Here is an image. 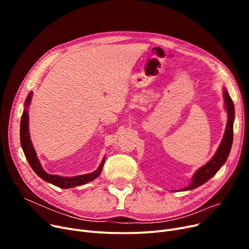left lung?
<instances>
[{"mask_svg":"<svg viewBox=\"0 0 249 249\" xmlns=\"http://www.w3.org/2000/svg\"><path fill=\"white\" fill-rule=\"evenodd\" d=\"M224 102H225V106L228 113V121H227V126H226L223 140H222L216 154L213 156V159L208 163H206L204 166H202L199 171L194 175L192 184L186 189H184L185 191L193 190L195 188H198L201 185L205 184L207 180L210 179L219 171L220 167L225 163L228 158L231 146H232V142H233L234 105L226 89H224Z\"/></svg>","mask_w":249,"mask_h":249,"instance_id":"left-lung-1","label":"left lung"}]
</instances>
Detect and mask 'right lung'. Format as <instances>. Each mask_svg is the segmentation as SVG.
<instances>
[{
  "label": "right lung",
  "instance_id": "add662e5",
  "mask_svg": "<svg viewBox=\"0 0 249 249\" xmlns=\"http://www.w3.org/2000/svg\"><path fill=\"white\" fill-rule=\"evenodd\" d=\"M31 96H32V91L28 95L27 99L25 101V109L23 111L22 117H21V123H20V140H21V146L23 148L24 154L26 156V160L29 162L30 166L32 167L33 171L37 174L38 177H40L42 179L45 181L50 182V184L54 185L56 187H59L61 189H70L72 187L76 186H82L87 184L89 181H91L98 178L102 172V168L105 163V159L101 162L99 168L96 172L88 174V175H83V176H77V177H71V178H65V177H59L55 175H49L45 171L42 169V166L39 162L36 152L33 148V145L30 140L29 136V130H28V111L27 107L29 106L30 101H31Z\"/></svg>",
  "mask_w": 249,
  "mask_h": 249
}]
</instances>
